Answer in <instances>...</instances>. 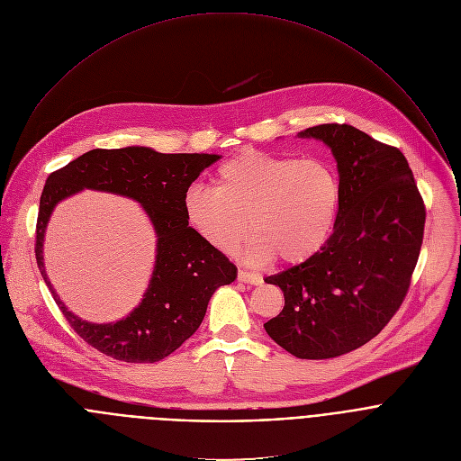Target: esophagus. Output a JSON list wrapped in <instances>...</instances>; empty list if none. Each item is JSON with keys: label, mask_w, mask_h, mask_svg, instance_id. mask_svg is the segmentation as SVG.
<instances>
[{"label": "esophagus", "mask_w": 461, "mask_h": 461, "mask_svg": "<svg viewBox=\"0 0 461 461\" xmlns=\"http://www.w3.org/2000/svg\"><path fill=\"white\" fill-rule=\"evenodd\" d=\"M238 281L240 283H247V285H261L263 279L259 274H254V272H245V270H240L238 272Z\"/></svg>", "instance_id": "34e87169"}]
</instances>
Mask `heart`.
Masks as SVG:
<instances>
[{"instance_id": "1", "label": "heart", "mask_w": 461, "mask_h": 461, "mask_svg": "<svg viewBox=\"0 0 461 461\" xmlns=\"http://www.w3.org/2000/svg\"><path fill=\"white\" fill-rule=\"evenodd\" d=\"M214 182L216 187L191 185L184 212L189 225L223 254L236 252L250 227L247 259L252 265L274 256L299 265L319 254L333 232L340 182L322 158L297 160L247 149L223 162Z\"/></svg>"}]
</instances>
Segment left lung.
Here are the masks:
<instances>
[{"mask_svg": "<svg viewBox=\"0 0 461 461\" xmlns=\"http://www.w3.org/2000/svg\"><path fill=\"white\" fill-rule=\"evenodd\" d=\"M299 137L331 148L340 202L319 254L265 281L285 295L267 333L299 358H331L378 335L403 303L416 267L425 205L398 148L349 124H321Z\"/></svg>", "mask_w": 461, "mask_h": 461, "instance_id": "left-lung-1", "label": "left lung"}]
</instances>
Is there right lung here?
<instances>
[{"label": "right lung", "instance_id": "1", "mask_svg": "<svg viewBox=\"0 0 461 461\" xmlns=\"http://www.w3.org/2000/svg\"><path fill=\"white\" fill-rule=\"evenodd\" d=\"M218 160V155H166L139 146L92 149L49 176L36 225L38 267L65 319L97 351L122 362L162 360L200 328L214 290L236 279L238 268L189 227L184 212L187 189ZM83 188L137 199L159 238L156 270L143 303L113 325H92L68 312L42 265L44 229L53 207Z\"/></svg>", "mask_w": 461, "mask_h": 461}]
</instances>
